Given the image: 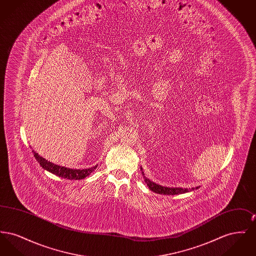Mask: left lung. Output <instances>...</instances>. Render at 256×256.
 Instances as JSON below:
<instances>
[{
  "instance_id": "1",
  "label": "left lung",
  "mask_w": 256,
  "mask_h": 256,
  "mask_svg": "<svg viewBox=\"0 0 256 256\" xmlns=\"http://www.w3.org/2000/svg\"><path fill=\"white\" fill-rule=\"evenodd\" d=\"M142 174H143V178H144V180L146 183L148 187L154 193H158V194H161V195H178V194H184V193H187V192H191L195 189H198V187H196V188H180V187H166V186H162V185H159L156 183L150 180L148 178L145 176V174L142 170Z\"/></svg>"
}]
</instances>
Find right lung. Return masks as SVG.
I'll return each instance as SVG.
<instances>
[{"mask_svg":"<svg viewBox=\"0 0 256 256\" xmlns=\"http://www.w3.org/2000/svg\"><path fill=\"white\" fill-rule=\"evenodd\" d=\"M34 152V156L37 160V162L40 164V166L44 169V170H48L50 172L62 178H67V180H82V178H86V176H88L92 172H94V170L98 167V165L94 166V167H91L89 169H84V170H80V169H70V168H66V167H63V166H60V165H56L54 163H52L48 160L38 156V154L34 150H32Z\"/></svg>","mask_w":256,"mask_h":256,"instance_id":"obj_1","label":"right lung"}]
</instances>
